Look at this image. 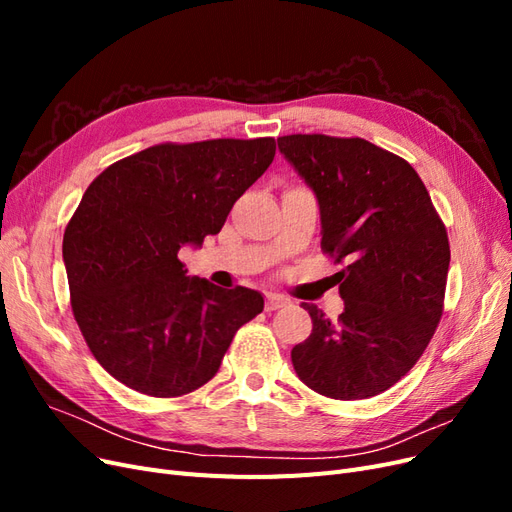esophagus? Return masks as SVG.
I'll list each match as a JSON object with an SVG mask.
<instances>
[{
	"label": "esophagus",
	"mask_w": 512,
	"mask_h": 512,
	"mask_svg": "<svg viewBox=\"0 0 512 512\" xmlns=\"http://www.w3.org/2000/svg\"><path fill=\"white\" fill-rule=\"evenodd\" d=\"M290 301L286 297H280V294H267L265 299V309L267 312H275V309H282L286 307Z\"/></svg>",
	"instance_id": "1"
}]
</instances>
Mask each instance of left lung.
I'll list each match as a JSON object with an SVG mask.
<instances>
[{
	"mask_svg": "<svg viewBox=\"0 0 512 512\" xmlns=\"http://www.w3.org/2000/svg\"><path fill=\"white\" fill-rule=\"evenodd\" d=\"M280 151L316 192L322 252L335 265L344 312L324 318L292 348L309 389L367 399L391 389L421 359L444 312L451 245L416 170L365 138L290 134Z\"/></svg>",
	"mask_w": 512,
	"mask_h": 512,
	"instance_id": "left-lung-1",
	"label": "left lung"
}]
</instances>
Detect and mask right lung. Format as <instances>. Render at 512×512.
<instances>
[{"label":"right lung","instance_id":"add662e5","mask_svg":"<svg viewBox=\"0 0 512 512\" xmlns=\"http://www.w3.org/2000/svg\"><path fill=\"white\" fill-rule=\"evenodd\" d=\"M273 156L271 136L160 143L91 181L66 226L64 262L74 320L115 380L149 397L188 395L262 312L260 292L188 277L177 254L218 235Z\"/></svg>","mask_w":512,"mask_h":512}]
</instances>
